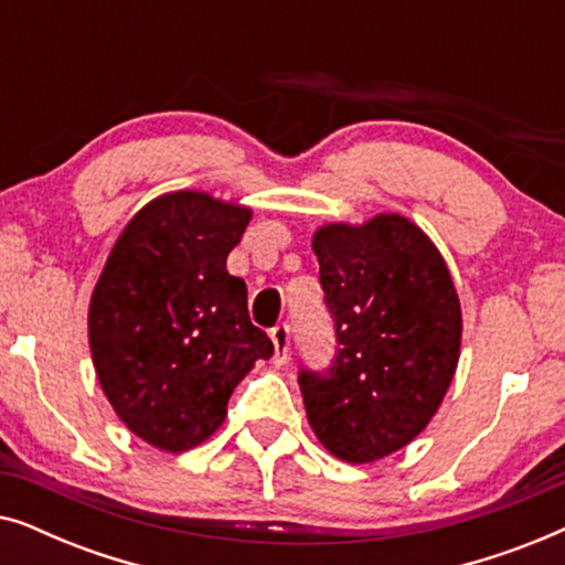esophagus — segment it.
<instances>
[{
	"label": "esophagus",
	"instance_id": "esophagus-1",
	"mask_svg": "<svg viewBox=\"0 0 565 565\" xmlns=\"http://www.w3.org/2000/svg\"><path fill=\"white\" fill-rule=\"evenodd\" d=\"M269 337H273V344H275V365H285L290 352V327L288 323H280V327L269 331Z\"/></svg>",
	"mask_w": 565,
	"mask_h": 565
}]
</instances>
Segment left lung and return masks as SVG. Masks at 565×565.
Listing matches in <instances>:
<instances>
[{
    "instance_id": "1",
    "label": "left lung",
    "mask_w": 565,
    "mask_h": 565,
    "mask_svg": "<svg viewBox=\"0 0 565 565\" xmlns=\"http://www.w3.org/2000/svg\"><path fill=\"white\" fill-rule=\"evenodd\" d=\"M334 316L329 373L300 370L306 416L339 460L375 462L419 437L460 360L462 311L443 254L398 213L313 234Z\"/></svg>"
}]
</instances>
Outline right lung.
<instances>
[{"label":"right lung","mask_w":565,"mask_h":565,"mask_svg":"<svg viewBox=\"0 0 565 565\" xmlns=\"http://www.w3.org/2000/svg\"><path fill=\"white\" fill-rule=\"evenodd\" d=\"M252 207L200 190L153 198L120 231L89 300V352L118 419L164 452L203 445L273 342L226 269Z\"/></svg>","instance_id":"obj_1"}]
</instances>
